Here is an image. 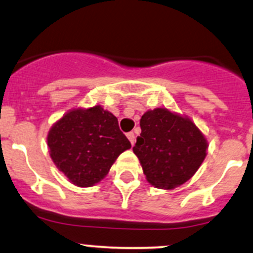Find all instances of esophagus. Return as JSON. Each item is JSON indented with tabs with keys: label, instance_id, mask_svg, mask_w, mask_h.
Masks as SVG:
<instances>
[{
	"label": "esophagus",
	"instance_id": "esophagus-1",
	"mask_svg": "<svg viewBox=\"0 0 253 253\" xmlns=\"http://www.w3.org/2000/svg\"><path fill=\"white\" fill-rule=\"evenodd\" d=\"M126 136H127V138H129V141H130V143H131L132 146L135 145V134L134 132H127L126 134Z\"/></svg>",
	"mask_w": 253,
	"mask_h": 253
}]
</instances>
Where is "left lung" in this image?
<instances>
[{"instance_id":"obj_1","label":"left lung","mask_w":253,"mask_h":253,"mask_svg":"<svg viewBox=\"0 0 253 253\" xmlns=\"http://www.w3.org/2000/svg\"><path fill=\"white\" fill-rule=\"evenodd\" d=\"M140 126L132 151L149 183L172 189L197 172L206 157L208 141L191 119L156 108L141 117Z\"/></svg>"}]
</instances>
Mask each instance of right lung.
I'll list each match as a JSON object with an SVG mask.
<instances>
[{"mask_svg": "<svg viewBox=\"0 0 253 253\" xmlns=\"http://www.w3.org/2000/svg\"><path fill=\"white\" fill-rule=\"evenodd\" d=\"M47 141L54 164L78 187L101 181L119 154L131 147L118 119L100 105L67 112L50 127Z\"/></svg>", "mask_w": 253, "mask_h": 253, "instance_id": "add662e5", "label": "right lung"}]
</instances>
